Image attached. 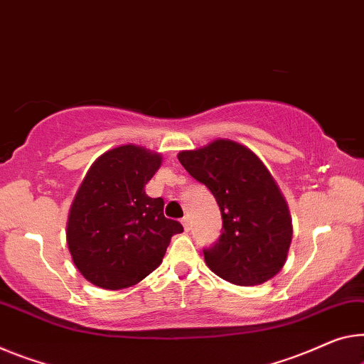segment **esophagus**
<instances>
[{"mask_svg": "<svg viewBox=\"0 0 364 364\" xmlns=\"http://www.w3.org/2000/svg\"><path fill=\"white\" fill-rule=\"evenodd\" d=\"M182 225H183V229H186V231H190V229H192V221H190L188 216L182 218Z\"/></svg>", "mask_w": 364, "mask_h": 364, "instance_id": "34e87169", "label": "esophagus"}]
</instances>
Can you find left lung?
Listing matches in <instances>:
<instances>
[{"mask_svg": "<svg viewBox=\"0 0 364 364\" xmlns=\"http://www.w3.org/2000/svg\"><path fill=\"white\" fill-rule=\"evenodd\" d=\"M178 161L213 193L223 218L221 236L203 255L211 270L240 287L265 283L282 270L291 244L288 205L260 159L229 139L182 151Z\"/></svg>", "mask_w": 364, "mask_h": 364, "instance_id": "obj_1", "label": "left lung"}]
</instances>
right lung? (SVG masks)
Here are the masks:
<instances>
[{
    "instance_id": "right-lung-1",
    "label": "right lung",
    "mask_w": 364,
    "mask_h": 364,
    "mask_svg": "<svg viewBox=\"0 0 364 364\" xmlns=\"http://www.w3.org/2000/svg\"><path fill=\"white\" fill-rule=\"evenodd\" d=\"M159 166V154L125 144L100 156L77 190L66 239L77 270L96 287L141 282L163 262L171 237L183 231L164 216V200L144 192Z\"/></svg>"
}]
</instances>
